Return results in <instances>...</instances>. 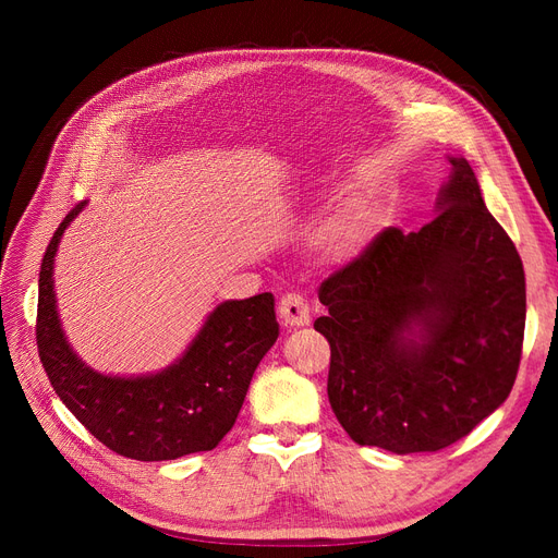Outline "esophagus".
<instances>
[{
	"label": "esophagus",
	"instance_id": "esophagus-1",
	"mask_svg": "<svg viewBox=\"0 0 558 558\" xmlns=\"http://www.w3.org/2000/svg\"><path fill=\"white\" fill-rule=\"evenodd\" d=\"M279 318L283 326L300 328V326H310V305L307 300L300 293H286L279 300Z\"/></svg>",
	"mask_w": 558,
	"mask_h": 558
}]
</instances>
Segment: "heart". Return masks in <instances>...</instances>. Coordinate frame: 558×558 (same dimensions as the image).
<instances>
[{"instance_id":"b5f03b06","label":"heart","mask_w":558,"mask_h":558,"mask_svg":"<svg viewBox=\"0 0 558 558\" xmlns=\"http://www.w3.org/2000/svg\"><path fill=\"white\" fill-rule=\"evenodd\" d=\"M369 230H373V221L365 211H351L340 218H335L326 234V244L335 253L337 258L351 260L361 256V251L367 246Z\"/></svg>"}]
</instances>
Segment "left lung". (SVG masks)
<instances>
[{
    "instance_id": "8db88e82",
    "label": "left lung",
    "mask_w": 558,
    "mask_h": 558,
    "mask_svg": "<svg viewBox=\"0 0 558 558\" xmlns=\"http://www.w3.org/2000/svg\"><path fill=\"white\" fill-rule=\"evenodd\" d=\"M418 232L384 230L320 283L330 408L353 442L440 451L508 400L526 324V281L465 158Z\"/></svg>"
}]
</instances>
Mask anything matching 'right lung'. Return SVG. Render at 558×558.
I'll use <instances>...</instances> for the list:
<instances>
[{
	"label": "right lung",
	"instance_id": "1",
	"mask_svg": "<svg viewBox=\"0 0 558 558\" xmlns=\"http://www.w3.org/2000/svg\"><path fill=\"white\" fill-rule=\"evenodd\" d=\"M86 205L66 214L41 260L37 347L50 386L99 442L128 459L174 461L211 451L234 426L253 373L277 342L275 295L216 305L181 356L158 373H97L66 340L53 277L62 234Z\"/></svg>",
	"mask_w": 558,
	"mask_h": 558
}]
</instances>
